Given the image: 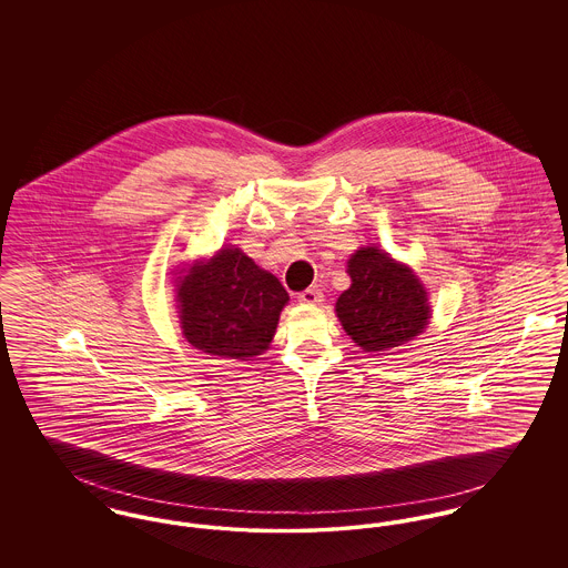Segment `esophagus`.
<instances>
[{
	"label": "esophagus",
	"mask_w": 568,
	"mask_h": 568,
	"mask_svg": "<svg viewBox=\"0 0 568 568\" xmlns=\"http://www.w3.org/2000/svg\"><path fill=\"white\" fill-rule=\"evenodd\" d=\"M324 300V292L320 287H308L297 294V302L302 304H320Z\"/></svg>",
	"instance_id": "1"
}]
</instances>
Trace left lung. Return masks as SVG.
<instances>
[{
  "label": "left lung",
  "mask_w": 568,
  "mask_h": 568,
  "mask_svg": "<svg viewBox=\"0 0 568 568\" xmlns=\"http://www.w3.org/2000/svg\"><path fill=\"white\" fill-rule=\"evenodd\" d=\"M352 287L336 302L345 332L364 352L403 347L424 332L430 306L424 285L377 246L355 251L349 260Z\"/></svg>",
  "instance_id": "left-lung-1"
}]
</instances>
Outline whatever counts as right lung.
<instances>
[{
    "instance_id": "right-lung-1",
    "label": "right lung",
    "mask_w": 568,
    "mask_h": 568,
    "mask_svg": "<svg viewBox=\"0 0 568 568\" xmlns=\"http://www.w3.org/2000/svg\"><path fill=\"white\" fill-rule=\"evenodd\" d=\"M287 300L274 274L255 266L241 248H221L181 278V327L200 352L232 359L262 355Z\"/></svg>"
}]
</instances>
